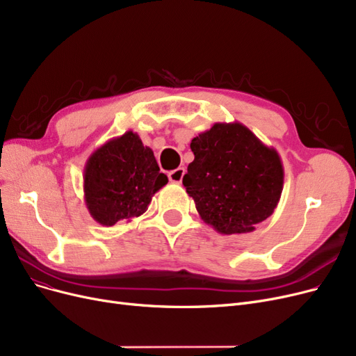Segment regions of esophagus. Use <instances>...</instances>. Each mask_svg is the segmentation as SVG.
Wrapping results in <instances>:
<instances>
[{"instance_id": "1", "label": "esophagus", "mask_w": 356, "mask_h": 356, "mask_svg": "<svg viewBox=\"0 0 356 356\" xmlns=\"http://www.w3.org/2000/svg\"><path fill=\"white\" fill-rule=\"evenodd\" d=\"M183 176H185V168H183V167H179V168L170 171V173H168V179H170L171 183H181Z\"/></svg>"}]
</instances>
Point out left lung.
<instances>
[{"label": "left lung", "instance_id": "left-lung-1", "mask_svg": "<svg viewBox=\"0 0 356 356\" xmlns=\"http://www.w3.org/2000/svg\"><path fill=\"white\" fill-rule=\"evenodd\" d=\"M183 185L201 218L221 234L254 232L277 207L284 180L279 152L242 123H216L191 142Z\"/></svg>", "mask_w": 356, "mask_h": 356}]
</instances>
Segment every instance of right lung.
<instances>
[{
  "instance_id": "right-lung-1",
  "label": "right lung",
  "mask_w": 356,
  "mask_h": 356,
  "mask_svg": "<svg viewBox=\"0 0 356 356\" xmlns=\"http://www.w3.org/2000/svg\"><path fill=\"white\" fill-rule=\"evenodd\" d=\"M167 181L152 149L143 147L138 134L129 130L101 145L88 158L85 204L92 218L110 227L120 220L142 216Z\"/></svg>"
}]
</instances>
